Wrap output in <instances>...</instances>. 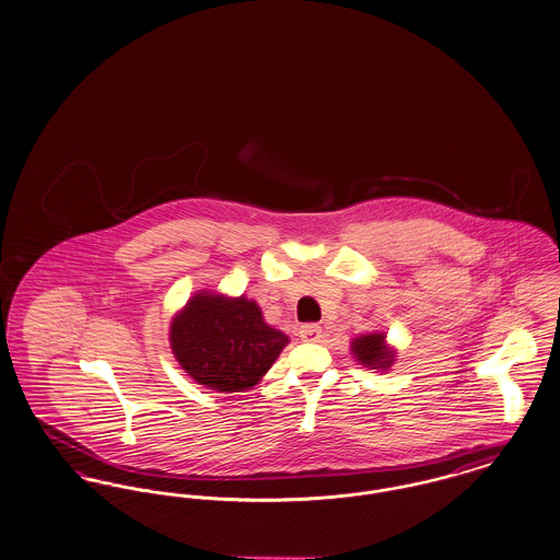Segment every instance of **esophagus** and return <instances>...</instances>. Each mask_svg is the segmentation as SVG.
Listing matches in <instances>:
<instances>
[{
	"instance_id": "34e87169",
	"label": "esophagus",
	"mask_w": 560,
	"mask_h": 560,
	"mask_svg": "<svg viewBox=\"0 0 560 560\" xmlns=\"http://www.w3.org/2000/svg\"><path fill=\"white\" fill-rule=\"evenodd\" d=\"M299 337L303 339V341H318L320 337H323V329L318 327V325H303L301 329H299Z\"/></svg>"
}]
</instances>
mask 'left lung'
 I'll return each mask as SVG.
<instances>
[{
	"instance_id": "1",
	"label": "left lung",
	"mask_w": 560,
	"mask_h": 560,
	"mask_svg": "<svg viewBox=\"0 0 560 560\" xmlns=\"http://www.w3.org/2000/svg\"><path fill=\"white\" fill-rule=\"evenodd\" d=\"M352 352H354L357 361H361L363 365L373 368V370L388 368L393 363V354L384 348V336L382 334L357 337L352 341Z\"/></svg>"
}]
</instances>
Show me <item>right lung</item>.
Here are the masks:
<instances>
[{"label": "right lung", "mask_w": 560, "mask_h": 560, "mask_svg": "<svg viewBox=\"0 0 560 560\" xmlns=\"http://www.w3.org/2000/svg\"><path fill=\"white\" fill-rule=\"evenodd\" d=\"M170 339L183 370L219 393L255 386L289 343L282 331L262 323L255 301L203 293L174 318Z\"/></svg>", "instance_id": "1"}]
</instances>
